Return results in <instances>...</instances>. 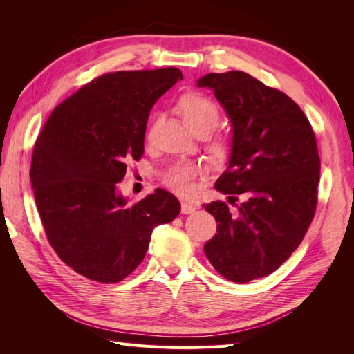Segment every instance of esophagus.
Returning a JSON list of instances; mask_svg holds the SVG:
<instances>
[{"instance_id":"1","label":"esophagus","mask_w":354,"mask_h":354,"mask_svg":"<svg viewBox=\"0 0 354 354\" xmlns=\"http://www.w3.org/2000/svg\"><path fill=\"white\" fill-rule=\"evenodd\" d=\"M196 211V207L192 205V203H187V202H181V212L183 214H192Z\"/></svg>"}]
</instances>
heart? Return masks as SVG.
I'll return each mask as SVG.
<instances>
[{
    "label": "heart",
    "mask_w": 354,
    "mask_h": 354,
    "mask_svg": "<svg viewBox=\"0 0 354 354\" xmlns=\"http://www.w3.org/2000/svg\"><path fill=\"white\" fill-rule=\"evenodd\" d=\"M177 111L183 116L187 127L199 137L209 136L220 124V109L207 95L201 93H189L180 97ZM158 115L149 124L146 138H151L153 127L158 122ZM209 152L217 158H226L229 153V143L224 138H216L208 146ZM202 169L195 164H174L164 176V185L181 196H189L195 190V178L201 176Z\"/></svg>",
    "instance_id": "1"
}]
</instances>
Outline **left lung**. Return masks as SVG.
I'll return each instance as SVG.
<instances>
[{"label": "left lung", "instance_id": "8db88e82", "mask_svg": "<svg viewBox=\"0 0 354 354\" xmlns=\"http://www.w3.org/2000/svg\"><path fill=\"white\" fill-rule=\"evenodd\" d=\"M198 87L214 91L233 127L230 162L216 189L230 195V203L238 194L245 198L234 214L224 201L203 203L218 223L203 251L223 277L246 283L279 269L315 217L316 137L291 97L250 73H208Z\"/></svg>", "mask_w": 354, "mask_h": 354}]
</instances>
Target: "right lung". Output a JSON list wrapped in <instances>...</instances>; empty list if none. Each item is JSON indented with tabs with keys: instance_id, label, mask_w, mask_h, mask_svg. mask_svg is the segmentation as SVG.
Instances as JSON below:
<instances>
[{
	"instance_id": "obj_1",
	"label": "right lung",
	"mask_w": 354,
	"mask_h": 354,
	"mask_svg": "<svg viewBox=\"0 0 354 354\" xmlns=\"http://www.w3.org/2000/svg\"><path fill=\"white\" fill-rule=\"evenodd\" d=\"M181 78L177 68L103 73L57 104L37 138L29 174L42 227L59 259L87 279H125L153 227L180 214L167 190L130 203L116 183L145 153L153 104Z\"/></svg>"
}]
</instances>
